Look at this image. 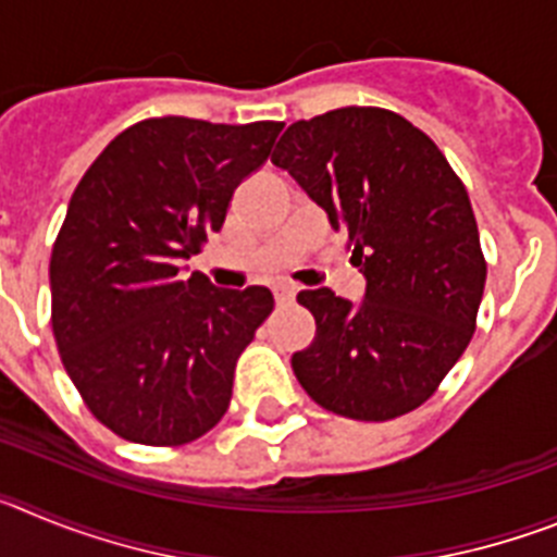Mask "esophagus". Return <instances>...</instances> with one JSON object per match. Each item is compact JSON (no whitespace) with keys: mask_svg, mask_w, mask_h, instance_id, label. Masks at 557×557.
Segmentation results:
<instances>
[{"mask_svg":"<svg viewBox=\"0 0 557 557\" xmlns=\"http://www.w3.org/2000/svg\"><path fill=\"white\" fill-rule=\"evenodd\" d=\"M273 293H275V304H278V307H287V304L295 301V293H298V289H295L293 284H278Z\"/></svg>","mask_w":557,"mask_h":557,"instance_id":"obj_1","label":"esophagus"}]
</instances>
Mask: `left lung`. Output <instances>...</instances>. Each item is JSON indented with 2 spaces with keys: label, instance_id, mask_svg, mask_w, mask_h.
Masks as SVG:
<instances>
[{
  "label": "left lung",
  "instance_id": "8db88e82",
  "mask_svg": "<svg viewBox=\"0 0 557 557\" xmlns=\"http://www.w3.org/2000/svg\"><path fill=\"white\" fill-rule=\"evenodd\" d=\"M366 275L362 301L304 289L314 339L293 354L304 391L354 421H391L435 393L471 343L485 289L469 191L424 131L385 108L289 125L270 156Z\"/></svg>",
  "mask_w": 557,
  "mask_h": 557
}]
</instances>
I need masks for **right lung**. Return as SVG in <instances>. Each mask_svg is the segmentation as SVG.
Instances as JSON below:
<instances>
[{"instance_id": "right-lung-1", "label": "right lung", "mask_w": 557, "mask_h": 557, "mask_svg": "<svg viewBox=\"0 0 557 557\" xmlns=\"http://www.w3.org/2000/svg\"><path fill=\"white\" fill-rule=\"evenodd\" d=\"M282 122L186 116L122 131L69 200L49 259L52 332L97 421L125 441L181 446L225 416L234 368L273 312L268 287L184 275L268 161Z\"/></svg>"}]
</instances>
